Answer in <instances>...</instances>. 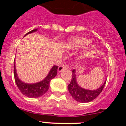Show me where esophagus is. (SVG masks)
I'll return each instance as SVG.
<instances>
[{"label":"esophagus","mask_w":126,"mask_h":126,"mask_svg":"<svg viewBox=\"0 0 126 126\" xmlns=\"http://www.w3.org/2000/svg\"><path fill=\"white\" fill-rule=\"evenodd\" d=\"M66 68H67V66L65 65H60V66H59V67H58V72L60 73V72H61V71H63L64 69H65Z\"/></svg>","instance_id":"obj_1"}]
</instances>
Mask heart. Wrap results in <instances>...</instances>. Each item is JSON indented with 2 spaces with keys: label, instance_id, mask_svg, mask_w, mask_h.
<instances>
[{
  "label": "heart",
  "instance_id": "b5f03b06",
  "mask_svg": "<svg viewBox=\"0 0 126 126\" xmlns=\"http://www.w3.org/2000/svg\"><path fill=\"white\" fill-rule=\"evenodd\" d=\"M90 42V40L88 38L80 36H75L70 38L67 43V45L69 48L71 49H78L84 47ZM93 46H90L86 48L85 50V53L86 55L90 54L93 52Z\"/></svg>",
  "mask_w": 126,
  "mask_h": 126
}]
</instances>
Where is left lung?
I'll list each match as a JSON object with an SVG mask.
<instances>
[{
	"instance_id": "8db88e82",
	"label": "left lung",
	"mask_w": 126,
	"mask_h": 126,
	"mask_svg": "<svg viewBox=\"0 0 126 126\" xmlns=\"http://www.w3.org/2000/svg\"><path fill=\"white\" fill-rule=\"evenodd\" d=\"M73 76L71 79L70 84L68 85V90L71 96L77 102L81 103H86L93 101L102 92L104 88L106 81L99 88L94 90H89L81 88L77 83L76 78V70H73Z\"/></svg>"
}]
</instances>
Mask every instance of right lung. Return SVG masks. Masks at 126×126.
<instances>
[{
    "label": "right lung",
    "mask_w": 126,
    "mask_h": 126,
    "mask_svg": "<svg viewBox=\"0 0 126 126\" xmlns=\"http://www.w3.org/2000/svg\"><path fill=\"white\" fill-rule=\"evenodd\" d=\"M38 29L32 30L30 32L24 35H27L30 33H33V32H36ZM57 69L58 66L53 65L52 69L50 71L49 73L48 74L46 78L42 81H40L38 83H33V84H28L21 81L19 79V78L17 76V73H16V69L15 65V61L14 62V79H15V82L17 84V86L18 87L20 92H21L22 94H23L25 96H28L29 98H38L42 96L43 94H45L48 91L49 88L50 82L53 78H54L56 76L57 74Z\"/></svg>",
    "instance_id": "right-lung-1"
}]
</instances>
